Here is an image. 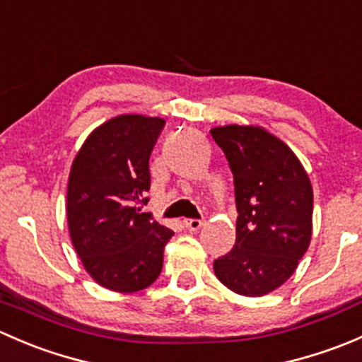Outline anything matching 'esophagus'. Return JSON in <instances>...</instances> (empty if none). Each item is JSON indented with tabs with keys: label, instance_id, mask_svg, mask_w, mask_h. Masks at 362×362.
I'll use <instances>...</instances> for the list:
<instances>
[{
	"label": "esophagus",
	"instance_id": "esophagus-1",
	"mask_svg": "<svg viewBox=\"0 0 362 362\" xmlns=\"http://www.w3.org/2000/svg\"><path fill=\"white\" fill-rule=\"evenodd\" d=\"M184 226L189 229V231H198V229L203 226V221H199V218H185Z\"/></svg>",
	"mask_w": 362,
	"mask_h": 362
}]
</instances>
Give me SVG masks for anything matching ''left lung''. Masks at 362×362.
<instances>
[{
    "mask_svg": "<svg viewBox=\"0 0 362 362\" xmlns=\"http://www.w3.org/2000/svg\"><path fill=\"white\" fill-rule=\"evenodd\" d=\"M235 177L236 242L214 261L215 276L240 296L273 293L293 276L312 240L313 189L301 160L261 126L210 129Z\"/></svg>",
    "mask_w": 362,
    "mask_h": 362,
    "instance_id": "obj_1",
    "label": "left lung"
}]
</instances>
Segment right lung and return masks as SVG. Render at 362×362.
<instances>
[{"instance_id":"1","label":"right lung","mask_w":362,"mask_h":362,"mask_svg":"<svg viewBox=\"0 0 362 362\" xmlns=\"http://www.w3.org/2000/svg\"><path fill=\"white\" fill-rule=\"evenodd\" d=\"M163 126L160 117H112L86 138L69 170V238L94 282L115 293L152 286L173 236L138 206L148 202V158Z\"/></svg>"}]
</instances>
